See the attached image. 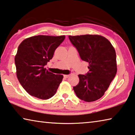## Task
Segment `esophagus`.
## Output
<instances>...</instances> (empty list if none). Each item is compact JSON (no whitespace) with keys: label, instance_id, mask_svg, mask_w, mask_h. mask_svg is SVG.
<instances>
[{"label":"esophagus","instance_id":"1","mask_svg":"<svg viewBox=\"0 0 135 135\" xmlns=\"http://www.w3.org/2000/svg\"><path fill=\"white\" fill-rule=\"evenodd\" d=\"M69 76H70V75H68V74H65V75H64V77L65 78H68Z\"/></svg>","mask_w":135,"mask_h":135}]
</instances>
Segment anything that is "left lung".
Here are the masks:
<instances>
[{"mask_svg": "<svg viewBox=\"0 0 135 135\" xmlns=\"http://www.w3.org/2000/svg\"><path fill=\"white\" fill-rule=\"evenodd\" d=\"M80 58L89 63V71L79 74L78 85L73 89L83 101H95L104 95L116 75V53L109 41L102 36H69Z\"/></svg>", "mask_w": 135, "mask_h": 135, "instance_id": "obj_1", "label": "left lung"}]
</instances>
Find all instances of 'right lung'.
Instances as JSON below:
<instances>
[{
    "label": "right lung",
    "instance_id": "obj_1",
    "mask_svg": "<svg viewBox=\"0 0 135 135\" xmlns=\"http://www.w3.org/2000/svg\"><path fill=\"white\" fill-rule=\"evenodd\" d=\"M65 38V35H37L25 39L19 45L15 57L17 76L31 95L46 100L56 93L63 76L48 71L44 66Z\"/></svg>",
    "mask_w": 135,
    "mask_h": 135
}]
</instances>
